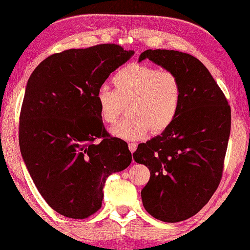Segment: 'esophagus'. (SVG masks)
<instances>
[{
  "instance_id": "esophagus-1",
  "label": "esophagus",
  "mask_w": 250,
  "mask_h": 250,
  "mask_svg": "<svg viewBox=\"0 0 250 250\" xmlns=\"http://www.w3.org/2000/svg\"><path fill=\"white\" fill-rule=\"evenodd\" d=\"M136 147H137V144H136V143H133V142H131V143L128 144V149H129V151L132 152V153H133L134 151L136 150Z\"/></svg>"
}]
</instances>
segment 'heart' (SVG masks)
Listing matches in <instances>:
<instances>
[{
    "instance_id": "1",
    "label": "heart",
    "mask_w": 250,
    "mask_h": 250,
    "mask_svg": "<svg viewBox=\"0 0 250 250\" xmlns=\"http://www.w3.org/2000/svg\"><path fill=\"white\" fill-rule=\"evenodd\" d=\"M115 90L100 86L96 95L101 121L114 125L127 108V117L111 132L124 140H139L151 131L169 128L182 106L183 88L179 78L169 70L146 64L126 65L113 77Z\"/></svg>"
}]
</instances>
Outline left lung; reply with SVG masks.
I'll use <instances>...</instances> for the list:
<instances>
[{"label": "left lung", "instance_id": "8db88e82", "mask_svg": "<svg viewBox=\"0 0 250 250\" xmlns=\"http://www.w3.org/2000/svg\"><path fill=\"white\" fill-rule=\"evenodd\" d=\"M179 78L183 100L175 122L133 158L150 170L141 191L144 208L164 222H179L208 203L222 178L231 108L201 61L178 50L147 49L140 55Z\"/></svg>", "mask_w": 250, "mask_h": 250}]
</instances>
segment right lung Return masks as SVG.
I'll list each match as a JSON object with an SVG mask.
<instances>
[{"mask_svg": "<svg viewBox=\"0 0 250 250\" xmlns=\"http://www.w3.org/2000/svg\"><path fill=\"white\" fill-rule=\"evenodd\" d=\"M133 54L116 44L67 49L47 57L29 78L20 111L21 154L47 204L66 218L98 211L108 176L132 162L127 143L104 128L96 95Z\"/></svg>", "mask_w": 250, "mask_h": 250, "instance_id": "add662e5", "label": "right lung"}]
</instances>
